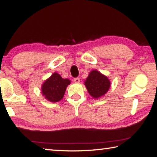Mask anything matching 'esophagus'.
Segmentation results:
<instances>
[{
    "label": "esophagus",
    "instance_id": "1",
    "mask_svg": "<svg viewBox=\"0 0 157 157\" xmlns=\"http://www.w3.org/2000/svg\"><path fill=\"white\" fill-rule=\"evenodd\" d=\"M73 80H74V82L75 83H79V82H80V79H79V78H74Z\"/></svg>",
    "mask_w": 157,
    "mask_h": 157
}]
</instances>
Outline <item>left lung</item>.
I'll return each instance as SVG.
<instances>
[{
  "instance_id": "left-lung-1",
  "label": "left lung",
  "mask_w": 157,
  "mask_h": 157,
  "mask_svg": "<svg viewBox=\"0 0 157 157\" xmlns=\"http://www.w3.org/2000/svg\"><path fill=\"white\" fill-rule=\"evenodd\" d=\"M110 81L107 77L101 74L96 70H93L85 82L89 94L92 97L98 98L107 92L110 88Z\"/></svg>"
}]
</instances>
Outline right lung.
Segmentation results:
<instances>
[{"label": "right lung", "mask_w": 157, "mask_h": 157, "mask_svg": "<svg viewBox=\"0 0 157 157\" xmlns=\"http://www.w3.org/2000/svg\"><path fill=\"white\" fill-rule=\"evenodd\" d=\"M69 84V79H63L59 74L55 73L43 84L42 93L48 101L58 102L63 98L67 86Z\"/></svg>", "instance_id": "add662e5"}]
</instances>
